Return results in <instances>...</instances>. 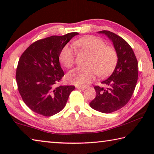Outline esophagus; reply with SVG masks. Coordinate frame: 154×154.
Here are the masks:
<instances>
[{
	"instance_id": "1",
	"label": "esophagus",
	"mask_w": 154,
	"mask_h": 154,
	"mask_svg": "<svg viewBox=\"0 0 154 154\" xmlns=\"http://www.w3.org/2000/svg\"><path fill=\"white\" fill-rule=\"evenodd\" d=\"M76 88H79V89H85V88H87L86 86H82V85H76Z\"/></svg>"
}]
</instances>
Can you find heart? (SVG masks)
Segmentation results:
<instances>
[{"label":"heart","mask_w":154,"mask_h":154,"mask_svg":"<svg viewBox=\"0 0 154 154\" xmlns=\"http://www.w3.org/2000/svg\"><path fill=\"white\" fill-rule=\"evenodd\" d=\"M75 49L90 54L85 67L76 68L66 75L68 82L73 84L87 85L98 75L105 77L114 71L118 64V54L113 46L106 45L103 40L94 36H86L73 42ZM75 51L69 45H64L59 54V60L64 66L71 68L75 63Z\"/></svg>","instance_id":"heart-1"}]
</instances>
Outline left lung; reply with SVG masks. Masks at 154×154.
I'll use <instances>...</instances> for the list:
<instances>
[{
	"label": "left lung",
	"mask_w": 154,
	"mask_h": 154,
	"mask_svg": "<svg viewBox=\"0 0 154 154\" xmlns=\"http://www.w3.org/2000/svg\"><path fill=\"white\" fill-rule=\"evenodd\" d=\"M98 32L112 41L118 61L112 75L102 82L106 88L94 86L96 95L90 105L96 111L109 113L123 107L131 98L138 79V62L132 48L123 38L108 30Z\"/></svg>",
	"instance_id": "1"
}]
</instances>
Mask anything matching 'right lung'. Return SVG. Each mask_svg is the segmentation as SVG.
Listing matches in <instances>:
<instances>
[{
    "label": "right lung",
    "mask_w": 154,
    "mask_h": 154,
    "mask_svg": "<svg viewBox=\"0 0 154 154\" xmlns=\"http://www.w3.org/2000/svg\"><path fill=\"white\" fill-rule=\"evenodd\" d=\"M78 32L35 41L20 56L16 69L18 91L32 111L49 117L62 111L74 85L56 86L64 75L59 62L61 49Z\"/></svg>",
    "instance_id": "obj_1"
}]
</instances>
